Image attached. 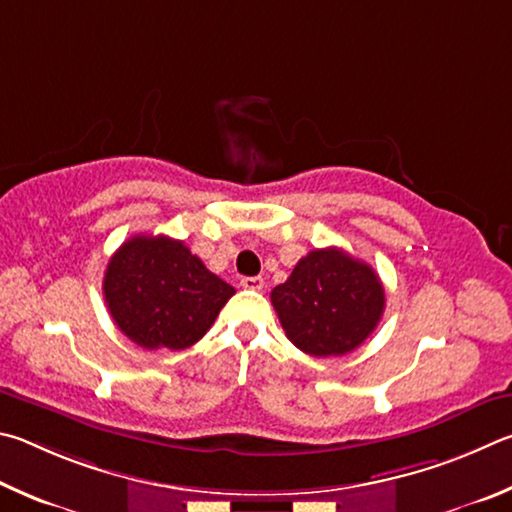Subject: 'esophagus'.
Returning a JSON list of instances; mask_svg holds the SVG:
<instances>
[{
    "instance_id": "34e87169",
    "label": "esophagus",
    "mask_w": 512,
    "mask_h": 512,
    "mask_svg": "<svg viewBox=\"0 0 512 512\" xmlns=\"http://www.w3.org/2000/svg\"><path fill=\"white\" fill-rule=\"evenodd\" d=\"M240 285L245 290H263V285H265V281L261 279V276H245V279L240 281Z\"/></svg>"
}]
</instances>
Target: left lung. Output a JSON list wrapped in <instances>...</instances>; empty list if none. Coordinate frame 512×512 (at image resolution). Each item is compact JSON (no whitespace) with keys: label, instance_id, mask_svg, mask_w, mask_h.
I'll list each match as a JSON object with an SVG mask.
<instances>
[{"label":"left lung","instance_id":"8db88e82","mask_svg":"<svg viewBox=\"0 0 512 512\" xmlns=\"http://www.w3.org/2000/svg\"><path fill=\"white\" fill-rule=\"evenodd\" d=\"M272 306L290 342L312 357L355 351L384 312V288L371 265L344 249L303 256L290 279L272 290Z\"/></svg>","mask_w":512,"mask_h":512}]
</instances>
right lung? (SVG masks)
Returning <instances> with one entry per match:
<instances>
[{
	"label": "right lung",
	"mask_w": 512,
	"mask_h": 512,
	"mask_svg": "<svg viewBox=\"0 0 512 512\" xmlns=\"http://www.w3.org/2000/svg\"><path fill=\"white\" fill-rule=\"evenodd\" d=\"M103 294L114 324L134 344L182 351L200 342L236 290L182 240L134 236L107 263Z\"/></svg>",
	"instance_id": "obj_1"
}]
</instances>
